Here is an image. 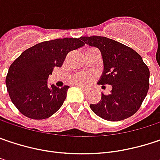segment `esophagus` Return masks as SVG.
Segmentation results:
<instances>
[{
    "label": "esophagus",
    "mask_w": 160,
    "mask_h": 160,
    "mask_svg": "<svg viewBox=\"0 0 160 160\" xmlns=\"http://www.w3.org/2000/svg\"><path fill=\"white\" fill-rule=\"evenodd\" d=\"M78 87H79V88H80V89L84 90V91H85V90H87V88H86V87H83V86H80V85H79Z\"/></svg>",
    "instance_id": "1"
}]
</instances>
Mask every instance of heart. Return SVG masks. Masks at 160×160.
<instances>
[{
  "mask_svg": "<svg viewBox=\"0 0 160 160\" xmlns=\"http://www.w3.org/2000/svg\"><path fill=\"white\" fill-rule=\"evenodd\" d=\"M91 80V75L86 72H79L71 78V82L74 85H84Z\"/></svg>",
  "mask_w": 160,
  "mask_h": 160,
  "instance_id": "1",
  "label": "heart"
}]
</instances>
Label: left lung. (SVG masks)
Returning <instances> with one entry per match:
<instances>
[{
  "instance_id": "obj_1",
  "label": "left lung",
  "mask_w": 160,
  "mask_h": 160,
  "mask_svg": "<svg viewBox=\"0 0 160 160\" xmlns=\"http://www.w3.org/2000/svg\"><path fill=\"white\" fill-rule=\"evenodd\" d=\"M80 39L101 52L104 71L99 84L112 86L109 94L101 93L99 103L90 104L91 110L108 121H119L134 115L149 88V70L141 56L133 49L106 37Z\"/></svg>"
}]
</instances>
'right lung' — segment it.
Masks as SVG:
<instances>
[{
	"mask_svg": "<svg viewBox=\"0 0 160 160\" xmlns=\"http://www.w3.org/2000/svg\"><path fill=\"white\" fill-rule=\"evenodd\" d=\"M84 45L80 38L56 39L24 51L9 68L6 87L12 102L25 117L44 119L61 108L69 86L48 85L55 67L61 68L67 54Z\"/></svg>",
	"mask_w": 160,
	"mask_h": 160,
	"instance_id": "1",
	"label": "right lung"
}]
</instances>
